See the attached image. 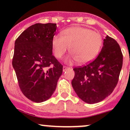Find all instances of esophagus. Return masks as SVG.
Instances as JSON below:
<instances>
[{"mask_svg":"<svg viewBox=\"0 0 130 130\" xmlns=\"http://www.w3.org/2000/svg\"><path fill=\"white\" fill-rule=\"evenodd\" d=\"M69 69V67H67L63 66V72H65V70H67V69Z\"/></svg>","mask_w":130,"mask_h":130,"instance_id":"1","label":"esophagus"}]
</instances>
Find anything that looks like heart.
<instances>
[{
    "label": "heart",
    "instance_id": "1",
    "mask_svg": "<svg viewBox=\"0 0 130 130\" xmlns=\"http://www.w3.org/2000/svg\"><path fill=\"white\" fill-rule=\"evenodd\" d=\"M62 35L53 36L52 48L56 57L60 58L71 46L73 55L67 60L69 63L77 61L80 64L91 62L98 55L103 45L101 35L86 27H70L64 30Z\"/></svg>",
    "mask_w": 130,
    "mask_h": 130
}]
</instances>
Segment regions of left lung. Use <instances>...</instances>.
I'll return each instance as SVG.
<instances>
[{"instance_id": "1", "label": "left lung", "mask_w": 130, "mask_h": 130, "mask_svg": "<svg viewBox=\"0 0 130 130\" xmlns=\"http://www.w3.org/2000/svg\"><path fill=\"white\" fill-rule=\"evenodd\" d=\"M123 65V55L116 40L106 36L99 55L90 63L75 68L72 81L78 98L88 104L104 100L116 87Z\"/></svg>"}]
</instances>
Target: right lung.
I'll return each mask as SVG.
<instances>
[{"label":"right lung","instance_id":"right-lung-1","mask_svg":"<svg viewBox=\"0 0 130 130\" xmlns=\"http://www.w3.org/2000/svg\"><path fill=\"white\" fill-rule=\"evenodd\" d=\"M57 24H36L24 30L14 43L12 66L23 94L42 103L52 97L63 66L52 55Z\"/></svg>","mask_w":130,"mask_h":130}]
</instances>
